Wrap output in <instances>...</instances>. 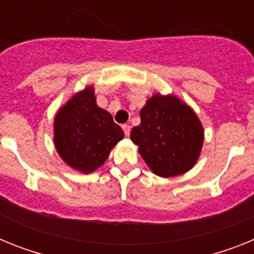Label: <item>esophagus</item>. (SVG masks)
<instances>
[{
  "label": "esophagus",
  "instance_id": "esophagus-1",
  "mask_svg": "<svg viewBox=\"0 0 254 254\" xmlns=\"http://www.w3.org/2000/svg\"><path fill=\"white\" fill-rule=\"evenodd\" d=\"M122 128H123V131H125V134H126V136H127V137H128L129 133H131V126H128V125H123V126H122Z\"/></svg>",
  "mask_w": 254,
  "mask_h": 254
}]
</instances>
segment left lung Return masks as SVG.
Listing matches in <instances>:
<instances>
[{"label":"left lung","instance_id":"8db88e82","mask_svg":"<svg viewBox=\"0 0 254 254\" xmlns=\"http://www.w3.org/2000/svg\"><path fill=\"white\" fill-rule=\"evenodd\" d=\"M131 140L151 172L161 178L181 176L196 165L205 131L198 116L174 94L156 93L140 112Z\"/></svg>","mask_w":254,"mask_h":254}]
</instances>
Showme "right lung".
I'll return each instance as SVG.
<instances>
[{"label":"right lung","mask_w":254,"mask_h":254,"mask_svg":"<svg viewBox=\"0 0 254 254\" xmlns=\"http://www.w3.org/2000/svg\"><path fill=\"white\" fill-rule=\"evenodd\" d=\"M123 137V129L114 123L112 114L96 104L93 85L73 94L53 121V140L60 158L82 174L102 167Z\"/></svg>","instance_id":"right-lung-1"}]
</instances>
